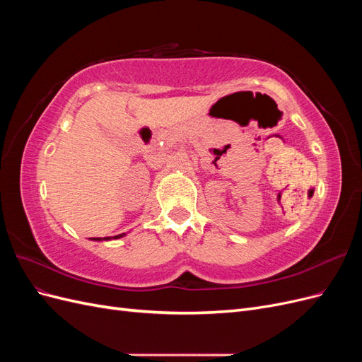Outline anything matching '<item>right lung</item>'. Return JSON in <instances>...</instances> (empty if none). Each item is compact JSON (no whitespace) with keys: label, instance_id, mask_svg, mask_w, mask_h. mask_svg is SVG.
<instances>
[{"label":"right lung","instance_id":"right-lung-1","mask_svg":"<svg viewBox=\"0 0 362 362\" xmlns=\"http://www.w3.org/2000/svg\"><path fill=\"white\" fill-rule=\"evenodd\" d=\"M125 234H119V235H115L113 238H120V237H124ZM93 240H103V238H100V237H98V238H93ZM104 240H110V237H104Z\"/></svg>","mask_w":362,"mask_h":362}]
</instances>
